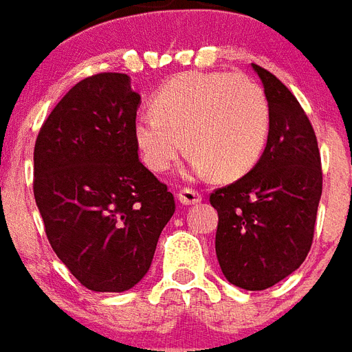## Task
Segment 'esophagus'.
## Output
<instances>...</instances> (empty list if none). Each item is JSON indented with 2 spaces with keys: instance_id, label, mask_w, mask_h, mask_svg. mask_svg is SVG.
Returning a JSON list of instances; mask_svg holds the SVG:
<instances>
[{
  "instance_id": "34e87169",
  "label": "esophagus",
  "mask_w": 352,
  "mask_h": 352,
  "mask_svg": "<svg viewBox=\"0 0 352 352\" xmlns=\"http://www.w3.org/2000/svg\"><path fill=\"white\" fill-rule=\"evenodd\" d=\"M176 197H178V200L184 206L198 204V202L202 200V197H200V192L195 191V189H187V187H184V189H179Z\"/></svg>"
}]
</instances>
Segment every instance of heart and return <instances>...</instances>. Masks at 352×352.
I'll return each instance as SVG.
<instances>
[{"instance_id":"obj_1","label":"heart","mask_w":352,"mask_h":352,"mask_svg":"<svg viewBox=\"0 0 352 352\" xmlns=\"http://www.w3.org/2000/svg\"><path fill=\"white\" fill-rule=\"evenodd\" d=\"M269 122L265 94L250 78L186 72L161 87L152 100V113L137 115L133 141L152 173L170 170L187 142L192 150L191 174H215L223 182H232L250 173L260 161L269 139Z\"/></svg>"}]
</instances>
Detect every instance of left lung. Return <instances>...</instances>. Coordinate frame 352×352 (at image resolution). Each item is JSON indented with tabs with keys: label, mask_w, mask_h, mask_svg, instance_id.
<instances>
[{
	"label": "left lung",
	"mask_w": 352,
	"mask_h": 352,
	"mask_svg": "<svg viewBox=\"0 0 352 352\" xmlns=\"http://www.w3.org/2000/svg\"><path fill=\"white\" fill-rule=\"evenodd\" d=\"M269 104L260 161L210 197L219 213L215 252L230 284L261 292L297 271L310 252L323 191L319 148L308 116L276 76L252 65Z\"/></svg>",
	"instance_id": "left-lung-1"
}]
</instances>
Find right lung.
<instances>
[{
  "mask_svg": "<svg viewBox=\"0 0 352 352\" xmlns=\"http://www.w3.org/2000/svg\"><path fill=\"white\" fill-rule=\"evenodd\" d=\"M141 94L126 74H96L66 92L35 144V191L47 241L92 292L139 284L154 260L174 197L139 161Z\"/></svg>",
  "mask_w": 352,
  "mask_h": 352,
  "instance_id": "right-lung-1",
  "label": "right lung"
}]
</instances>
